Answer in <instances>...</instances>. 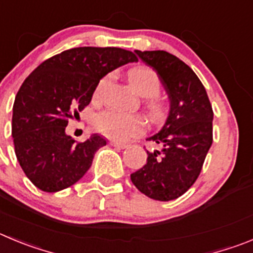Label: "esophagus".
Listing matches in <instances>:
<instances>
[{
	"label": "esophagus",
	"instance_id": "34e87169",
	"mask_svg": "<svg viewBox=\"0 0 253 253\" xmlns=\"http://www.w3.org/2000/svg\"><path fill=\"white\" fill-rule=\"evenodd\" d=\"M110 145H113V147L120 148V149H124V148H128V147H129V144H126V143L115 142V140H111V142H110Z\"/></svg>",
	"mask_w": 253,
	"mask_h": 253
}]
</instances>
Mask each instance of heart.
<instances>
[{
	"label": "heart",
	"mask_w": 253,
	"mask_h": 253,
	"mask_svg": "<svg viewBox=\"0 0 253 253\" xmlns=\"http://www.w3.org/2000/svg\"><path fill=\"white\" fill-rule=\"evenodd\" d=\"M129 83L138 94L148 96L145 108L148 114L154 120L163 115L164 105L157 94L161 91L162 83L158 74L153 69L135 68L129 71ZM111 80V75H105L100 79L95 87V99L101 98L104 89ZM145 120L138 114H124L117 110H104L94 118V128L103 135L114 140H126L131 136H136L145 130Z\"/></svg>",
	"instance_id": "b5f03b06"
}]
</instances>
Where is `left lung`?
Listing matches in <instances>:
<instances>
[{"mask_svg": "<svg viewBox=\"0 0 253 253\" xmlns=\"http://www.w3.org/2000/svg\"><path fill=\"white\" fill-rule=\"evenodd\" d=\"M135 54L157 71L170 110L161 131L148 138L161 150H147V163L130 179L145 196L166 202L184 194L202 170L213 142L212 105L198 76L177 56L163 50Z\"/></svg>", "mask_w": 253, "mask_h": 253, "instance_id": "1", "label": "left lung"}]
</instances>
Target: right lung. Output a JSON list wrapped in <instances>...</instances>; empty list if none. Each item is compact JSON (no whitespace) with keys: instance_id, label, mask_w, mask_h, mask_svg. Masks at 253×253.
<instances>
[{"instance_id":"1","label":"right lung","mask_w":253,"mask_h":253,"mask_svg":"<svg viewBox=\"0 0 253 253\" xmlns=\"http://www.w3.org/2000/svg\"><path fill=\"white\" fill-rule=\"evenodd\" d=\"M138 61L119 47H74L39 65L21 85L12 114L15 153L26 177L43 192L75 184L91 167L106 140L92 134L85 142L66 135L69 120L91 101L103 76Z\"/></svg>"}]
</instances>
